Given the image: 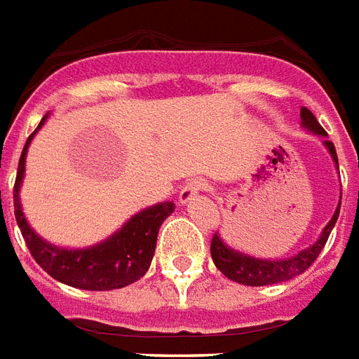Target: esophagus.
Masks as SVG:
<instances>
[{
  "label": "esophagus",
  "instance_id": "obj_1",
  "mask_svg": "<svg viewBox=\"0 0 359 359\" xmlns=\"http://www.w3.org/2000/svg\"><path fill=\"white\" fill-rule=\"evenodd\" d=\"M203 191H206V183L203 182V180H191V182L185 183L182 187V191H180V203H182V205H187V203H191V201L197 197L198 193H203Z\"/></svg>",
  "mask_w": 359,
  "mask_h": 359
}]
</instances>
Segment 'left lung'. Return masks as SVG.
Masks as SVG:
<instances>
[{
	"instance_id": "obj_1",
	"label": "left lung",
	"mask_w": 359,
	"mask_h": 359,
	"mask_svg": "<svg viewBox=\"0 0 359 359\" xmlns=\"http://www.w3.org/2000/svg\"><path fill=\"white\" fill-rule=\"evenodd\" d=\"M300 118H302V126L306 130H310L312 133H318V135H323L325 137L327 132L321 128L316 116L312 114V111H308L306 107L300 109ZM323 145L327 147V151L333 156L334 164L339 168V158H337V151H334L333 141L325 140ZM339 212H341V205L337 206L333 218L327 224L325 229L321 231L319 239L310 245L304 250H300L298 255L289 256V258H283V260H262V258H255V256H247L235 250V248L227 247L224 241L219 239L218 233H214L210 243V255L212 260L216 264V268L235 283L248 285V287H264V285H273V283H283V281H289L292 277L304 273L306 269L310 268L316 258L319 256V252L325 247L327 239L331 235V229L337 224L339 219Z\"/></svg>"
}]
</instances>
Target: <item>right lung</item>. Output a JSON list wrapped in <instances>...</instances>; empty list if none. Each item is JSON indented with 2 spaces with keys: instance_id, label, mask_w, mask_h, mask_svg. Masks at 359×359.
<instances>
[{
  "instance_id": "right-lung-1",
  "label": "right lung",
  "mask_w": 359,
  "mask_h": 359,
  "mask_svg": "<svg viewBox=\"0 0 359 359\" xmlns=\"http://www.w3.org/2000/svg\"><path fill=\"white\" fill-rule=\"evenodd\" d=\"M47 114L41 118L34 133L40 130L46 122ZM34 133L26 140V145L20 154L13 189V205H15V218L20 227V233L34 260L40 264L43 271L65 285L83 290H112L132 285L147 273L154 248H156V235L162 222L174 212V203H161L151 208L137 212L124 227L109 239L90 248H61L47 243L28 226L22 208H20V183L25 177V158L28 145Z\"/></svg>"
}]
</instances>
